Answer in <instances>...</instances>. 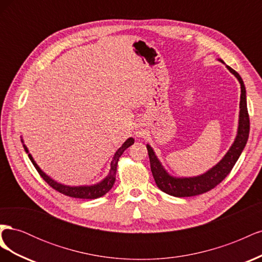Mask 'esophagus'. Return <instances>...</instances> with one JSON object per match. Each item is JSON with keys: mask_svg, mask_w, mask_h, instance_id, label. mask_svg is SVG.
Listing matches in <instances>:
<instances>
[{"mask_svg": "<svg viewBox=\"0 0 262 262\" xmlns=\"http://www.w3.org/2000/svg\"><path fill=\"white\" fill-rule=\"evenodd\" d=\"M134 133L137 134V137H144L145 130L143 129V125H142V123L136 124V128H134Z\"/></svg>", "mask_w": 262, "mask_h": 262, "instance_id": "esophagus-1", "label": "esophagus"}]
</instances>
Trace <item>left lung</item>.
I'll return each mask as SVG.
<instances>
[{
	"label": "left lung",
	"mask_w": 262,
	"mask_h": 262,
	"mask_svg": "<svg viewBox=\"0 0 262 262\" xmlns=\"http://www.w3.org/2000/svg\"><path fill=\"white\" fill-rule=\"evenodd\" d=\"M221 62L223 61L221 60ZM227 69L231 71V72L237 77V80L239 81L242 90L239 104V125L235 142L226 153V155L223 157V160H222L217 165L214 166L213 168L203 173V175L192 178H175L169 176L163 168L160 161L157 160L152 147L149 145H146L150 163V170H152L157 187L160 188L163 192L178 198L193 196L208 192L225 179V177L233 169L237 160L239 158L249 137V115L247 109V101H246V90L242 77L231 67L227 66Z\"/></svg>",
	"instance_id": "1"
}]
</instances>
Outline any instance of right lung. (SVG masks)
<instances>
[{"instance_id":"add662e5","label":"right lung","mask_w":262,"mask_h":262,"mask_svg":"<svg viewBox=\"0 0 262 262\" xmlns=\"http://www.w3.org/2000/svg\"><path fill=\"white\" fill-rule=\"evenodd\" d=\"M134 143V140L132 138L126 140L124 143L122 144V146L119 148L114 158L112 161V168H110V171L108 173V176L102 180L101 182L97 185H94V186H84V187H69V186H63L61 184H58L57 181L52 180L50 177H48L46 175V173L38 167L37 164L35 163L34 158L31 157L30 154H28V157L30 158L31 163L35 166V168L37 169V171L39 172V175L42 177V179L48 184L50 187H52L54 190H57L60 193H63L66 195H69L71 198H77V199H97V198H100L104 194H106L110 189L113 188L114 184H115V180H116V172H117V165H118V161L120 156L122 155V153L124 150L128 148L129 146H131ZM24 148H25L26 152L28 153V149L27 147L24 145Z\"/></svg>"}]
</instances>
